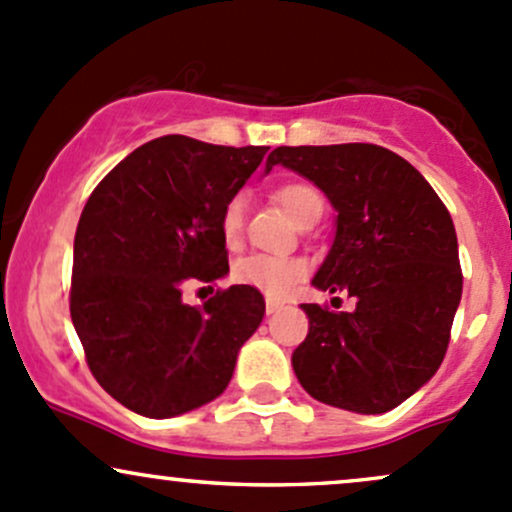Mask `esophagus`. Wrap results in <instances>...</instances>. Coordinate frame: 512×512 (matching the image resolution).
<instances>
[{"mask_svg":"<svg viewBox=\"0 0 512 512\" xmlns=\"http://www.w3.org/2000/svg\"><path fill=\"white\" fill-rule=\"evenodd\" d=\"M284 306V301H279V299H272V296H267V301H265V311H267V316H272V313H277L279 308Z\"/></svg>","mask_w":512,"mask_h":512,"instance_id":"obj_1","label":"esophagus"}]
</instances>
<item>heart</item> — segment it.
I'll return each instance as SVG.
<instances>
[{
  "instance_id": "1",
  "label": "heart",
  "mask_w": 512,
  "mask_h": 512,
  "mask_svg": "<svg viewBox=\"0 0 512 512\" xmlns=\"http://www.w3.org/2000/svg\"><path fill=\"white\" fill-rule=\"evenodd\" d=\"M277 201L282 209L294 218L296 223L301 221L306 213L313 209H323V196L318 194L316 187L311 184H284L277 189ZM245 221V199L240 194L230 196L228 204L221 211V238L226 245H238L240 233H243ZM308 265L301 257H274V255H250L235 262L233 279L238 284L250 286V289L262 291L267 296H284L294 289L296 284L306 277Z\"/></svg>"
}]
</instances>
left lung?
Masks as SVG:
<instances>
[{
	"label": "left lung",
	"instance_id": "left-lung-1",
	"mask_svg": "<svg viewBox=\"0 0 512 512\" xmlns=\"http://www.w3.org/2000/svg\"><path fill=\"white\" fill-rule=\"evenodd\" d=\"M274 165L316 184L338 213L313 286L357 299L350 313L301 303L308 335L291 355L296 379L342 411H391L445 359L462 301L452 216L428 179L381 145H282L265 172Z\"/></svg>",
	"mask_w": 512,
	"mask_h": 512
}]
</instances>
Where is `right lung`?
Listing matches in <instances>:
<instances>
[{
  "instance_id": "obj_1",
  "label": "right lung",
  "mask_w": 512,
  "mask_h": 512,
  "mask_svg": "<svg viewBox=\"0 0 512 512\" xmlns=\"http://www.w3.org/2000/svg\"><path fill=\"white\" fill-rule=\"evenodd\" d=\"M269 148L162 136L123 157L89 196L75 233L70 316L101 389L145 418L221 396L265 299L235 284L201 308L192 284L228 274L221 211Z\"/></svg>"
}]
</instances>
